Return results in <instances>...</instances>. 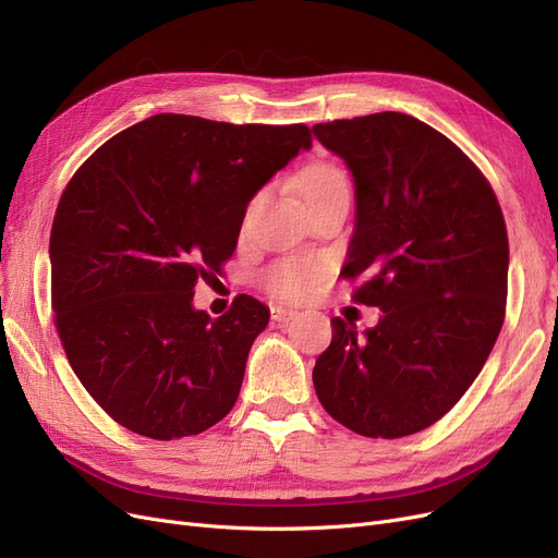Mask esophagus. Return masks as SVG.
I'll use <instances>...</instances> for the list:
<instances>
[{
  "instance_id": "1",
  "label": "esophagus",
  "mask_w": 558,
  "mask_h": 558,
  "mask_svg": "<svg viewBox=\"0 0 558 558\" xmlns=\"http://www.w3.org/2000/svg\"><path fill=\"white\" fill-rule=\"evenodd\" d=\"M295 316H298V310H293V307H286V305L272 307V318L277 320V324H289V320H293Z\"/></svg>"
}]
</instances>
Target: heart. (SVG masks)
I'll return each mask as SVG.
<instances>
[{"instance_id":"obj_1","label":"heart","mask_w":558,"mask_h":558,"mask_svg":"<svg viewBox=\"0 0 558 558\" xmlns=\"http://www.w3.org/2000/svg\"><path fill=\"white\" fill-rule=\"evenodd\" d=\"M349 189L342 167L332 162L310 165L300 179L302 199H314L332 191ZM320 277V263L314 258H286L275 263L263 275V283L269 293L279 298H302L307 295Z\"/></svg>"}]
</instances>
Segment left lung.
Segmentation results:
<instances>
[{"instance_id": "8db88e82", "label": "left lung", "mask_w": 558, "mask_h": 558, "mask_svg": "<svg viewBox=\"0 0 558 558\" xmlns=\"http://www.w3.org/2000/svg\"><path fill=\"white\" fill-rule=\"evenodd\" d=\"M314 134L356 185L342 277L361 279L359 305L384 312L365 335L332 318L316 396L359 435L418 433L461 400L502 328L510 246L498 197L459 146L414 116L369 113Z\"/></svg>"}]
</instances>
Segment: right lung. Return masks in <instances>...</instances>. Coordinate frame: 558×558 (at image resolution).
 <instances>
[{"mask_svg":"<svg viewBox=\"0 0 558 558\" xmlns=\"http://www.w3.org/2000/svg\"><path fill=\"white\" fill-rule=\"evenodd\" d=\"M310 146L302 123L158 113L66 183L50 230V305L66 361L116 424L174 440L238 402L269 312L238 295L211 318L193 291L230 260L251 197Z\"/></svg>","mask_w":558,"mask_h":558,"instance_id":"1","label":"right lung"}]
</instances>
